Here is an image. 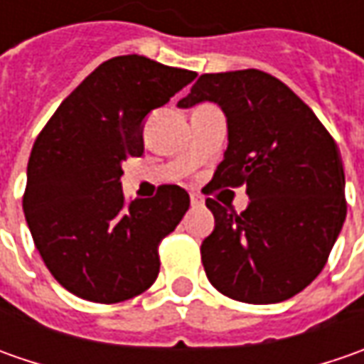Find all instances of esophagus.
<instances>
[{"mask_svg":"<svg viewBox=\"0 0 364 364\" xmlns=\"http://www.w3.org/2000/svg\"><path fill=\"white\" fill-rule=\"evenodd\" d=\"M190 203H192V206H203L204 200L200 194H190Z\"/></svg>","mask_w":364,"mask_h":364,"instance_id":"obj_1","label":"esophagus"}]
</instances>
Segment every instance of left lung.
<instances>
[{
  "instance_id": "8db88e82",
  "label": "left lung",
  "mask_w": 364,
  "mask_h": 364,
  "mask_svg": "<svg viewBox=\"0 0 364 364\" xmlns=\"http://www.w3.org/2000/svg\"><path fill=\"white\" fill-rule=\"evenodd\" d=\"M217 103L229 146L206 188L247 186L241 215L206 198L215 231L203 241L206 277L247 304H277L308 287L326 265L346 218L336 141L279 78L247 68L200 75L180 109Z\"/></svg>"
}]
</instances>
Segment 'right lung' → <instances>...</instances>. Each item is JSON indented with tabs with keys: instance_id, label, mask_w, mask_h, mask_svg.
<instances>
[{
	"instance_id": "1",
	"label": "right lung",
	"mask_w": 364,
	"mask_h": 364,
	"mask_svg": "<svg viewBox=\"0 0 364 364\" xmlns=\"http://www.w3.org/2000/svg\"><path fill=\"white\" fill-rule=\"evenodd\" d=\"M196 73L127 54L99 64L34 141L23 215L36 249L70 294L99 304L139 296L160 273L158 245L190 206L164 184L125 203L123 161L144 154V121Z\"/></svg>"
}]
</instances>
